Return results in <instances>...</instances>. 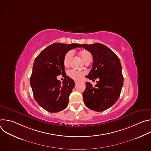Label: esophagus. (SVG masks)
<instances>
[{
    "mask_svg": "<svg viewBox=\"0 0 151 151\" xmlns=\"http://www.w3.org/2000/svg\"><path fill=\"white\" fill-rule=\"evenodd\" d=\"M75 84H77V83H78V81H75Z\"/></svg>",
    "mask_w": 151,
    "mask_h": 151,
    "instance_id": "1",
    "label": "esophagus"
}]
</instances>
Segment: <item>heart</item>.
Wrapping results in <instances>:
<instances>
[{
    "instance_id": "b5f03b06",
    "label": "heart",
    "mask_w": 151,
    "mask_h": 151,
    "mask_svg": "<svg viewBox=\"0 0 151 151\" xmlns=\"http://www.w3.org/2000/svg\"><path fill=\"white\" fill-rule=\"evenodd\" d=\"M79 55L81 56V58L82 60L85 63H87L88 61H90L92 60V55L91 52L87 50H82L79 52ZM73 56V52L72 51H68L65 55L63 59V63H64V65L68 67L69 66L71 58ZM68 74L70 77L72 78L75 79V80H79L82 78L83 75L85 74L82 72H79L75 70H70L69 71Z\"/></svg>"
}]
</instances>
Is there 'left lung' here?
Segmentation results:
<instances>
[{"mask_svg": "<svg viewBox=\"0 0 151 151\" xmlns=\"http://www.w3.org/2000/svg\"><path fill=\"white\" fill-rule=\"evenodd\" d=\"M81 47L93 57V68L85 77L93 81L99 79L95 86L88 82L85 83L84 103L91 110L104 111L116 103L122 88L124 78L119 58L110 48L100 43Z\"/></svg>", "mask_w": 151, "mask_h": 151, "instance_id": "1", "label": "left lung"}]
</instances>
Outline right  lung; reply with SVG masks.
Wrapping results in <instances>:
<instances>
[{"mask_svg": "<svg viewBox=\"0 0 151 151\" xmlns=\"http://www.w3.org/2000/svg\"><path fill=\"white\" fill-rule=\"evenodd\" d=\"M81 46L55 43L45 48L35 60L30 85L35 100L47 111L58 112L67 107L75 84L66 75L63 59L69 51ZM60 74L64 77L62 83L56 79Z\"/></svg>", "mask_w": 151, "mask_h": 151, "instance_id": "right-lung-1", "label": "right lung"}]
</instances>
